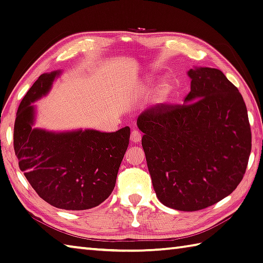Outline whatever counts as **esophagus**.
<instances>
[{
  "label": "esophagus",
  "mask_w": 263,
  "mask_h": 263,
  "mask_svg": "<svg viewBox=\"0 0 263 263\" xmlns=\"http://www.w3.org/2000/svg\"><path fill=\"white\" fill-rule=\"evenodd\" d=\"M141 138H142V133L139 132L138 129H133V132H132V135H130V139H132V142L133 143H138V142H141Z\"/></svg>",
  "instance_id": "esophagus-1"
}]
</instances>
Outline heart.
<instances>
[{"mask_svg": "<svg viewBox=\"0 0 263 263\" xmlns=\"http://www.w3.org/2000/svg\"><path fill=\"white\" fill-rule=\"evenodd\" d=\"M147 85H149V86L153 85V80L151 78L147 80ZM173 83H171L169 79L163 80V82L159 85L157 93H155V101H157L158 103H164V102L169 99L171 92H173Z\"/></svg>", "mask_w": 263, "mask_h": 263, "instance_id": "1", "label": "heart"}]
</instances>
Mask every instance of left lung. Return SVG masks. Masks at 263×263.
Returning a JSON list of instances; mask_svg holds the SVG:
<instances>
[{
	"label": "left lung",
	"instance_id": "8db88e82",
	"mask_svg": "<svg viewBox=\"0 0 263 263\" xmlns=\"http://www.w3.org/2000/svg\"><path fill=\"white\" fill-rule=\"evenodd\" d=\"M184 104H158L138 117L158 199L197 211L232 194L248 167L252 136L243 96L214 68L191 69Z\"/></svg>",
	"mask_w": 263,
	"mask_h": 263
}]
</instances>
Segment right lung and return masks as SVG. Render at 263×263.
I'll use <instances>...</instances> for the list:
<instances>
[{
	"label": "right lung",
	"instance_id": "obj_1",
	"mask_svg": "<svg viewBox=\"0 0 263 263\" xmlns=\"http://www.w3.org/2000/svg\"><path fill=\"white\" fill-rule=\"evenodd\" d=\"M59 74L60 71L41 74L24 96L14 121L13 147L20 170L41 199L63 210H87L100 205L114 191L130 129H33L31 103L49 92Z\"/></svg>",
	"mask_w": 263,
	"mask_h": 263
}]
</instances>
